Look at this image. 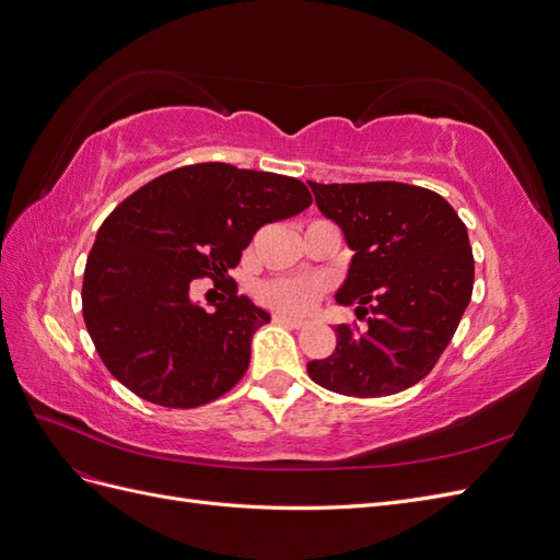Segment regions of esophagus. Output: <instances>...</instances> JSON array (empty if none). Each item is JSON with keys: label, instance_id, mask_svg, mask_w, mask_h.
Returning a JSON list of instances; mask_svg holds the SVG:
<instances>
[{"label": "esophagus", "instance_id": "34e87169", "mask_svg": "<svg viewBox=\"0 0 560 560\" xmlns=\"http://www.w3.org/2000/svg\"><path fill=\"white\" fill-rule=\"evenodd\" d=\"M273 322H276V325L292 327V329H301V327H303V319H296V317H290V315H282V313H276V315H273Z\"/></svg>", "mask_w": 560, "mask_h": 560}]
</instances>
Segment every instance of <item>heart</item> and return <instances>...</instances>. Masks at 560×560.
<instances>
[{"label": "heart", "instance_id": "1", "mask_svg": "<svg viewBox=\"0 0 560 560\" xmlns=\"http://www.w3.org/2000/svg\"><path fill=\"white\" fill-rule=\"evenodd\" d=\"M319 294L322 287L311 280H266L257 287V296L264 306L287 315L311 313Z\"/></svg>", "mask_w": 560, "mask_h": 560}]
</instances>
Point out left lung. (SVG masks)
<instances>
[{"label":"left lung","mask_w":560,"mask_h":560,"mask_svg":"<svg viewBox=\"0 0 560 560\" xmlns=\"http://www.w3.org/2000/svg\"><path fill=\"white\" fill-rule=\"evenodd\" d=\"M308 184L354 252L336 301L366 317L364 331L336 327V350L308 362V376L346 397L401 393L434 369L471 299L467 226L422 186Z\"/></svg>","instance_id":"1"}]
</instances>
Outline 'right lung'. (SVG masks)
Masks as SVG:
<instances>
[{
	"mask_svg": "<svg viewBox=\"0 0 560 560\" xmlns=\"http://www.w3.org/2000/svg\"><path fill=\"white\" fill-rule=\"evenodd\" d=\"M313 202L306 184L229 163L165 173L105 219L83 270V322L109 374L138 397L196 409L226 395L249 366L252 336L270 315L231 284L206 311L191 282H233L264 224Z\"/></svg>",
	"mask_w": 560,
	"mask_h": 560,
	"instance_id": "obj_1",
	"label": "right lung"
}]
</instances>
